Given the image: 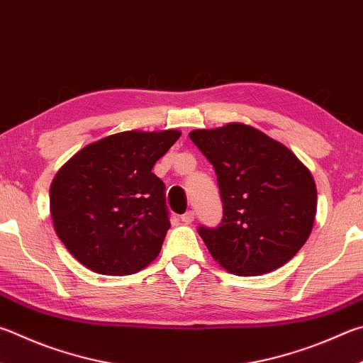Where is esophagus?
Masks as SVG:
<instances>
[{"instance_id":"34e87169","label":"esophagus","mask_w":363,"mask_h":363,"mask_svg":"<svg viewBox=\"0 0 363 363\" xmlns=\"http://www.w3.org/2000/svg\"><path fill=\"white\" fill-rule=\"evenodd\" d=\"M194 219H195V213H194V211H187L186 214L181 216V222L186 223V225H190V223L194 222Z\"/></svg>"}]
</instances>
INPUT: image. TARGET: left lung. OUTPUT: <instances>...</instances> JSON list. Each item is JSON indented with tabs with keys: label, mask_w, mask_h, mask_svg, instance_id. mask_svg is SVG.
I'll list each match as a JSON object with an SVG mask.
<instances>
[{
	"label": "left lung",
	"mask_w": 363,
	"mask_h": 363,
	"mask_svg": "<svg viewBox=\"0 0 363 363\" xmlns=\"http://www.w3.org/2000/svg\"><path fill=\"white\" fill-rule=\"evenodd\" d=\"M189 136L214 167L219 186L222 220L199 227L214 260L236 276L286 265L313 230L318 192L309 169L284 144L249 125Z\"/></svg>",
	"instance_id": "8db88e82"
}]
</instances>
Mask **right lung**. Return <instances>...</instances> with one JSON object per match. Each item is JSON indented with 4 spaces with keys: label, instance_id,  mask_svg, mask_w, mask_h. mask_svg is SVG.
Masks as SVG:
<instances>
[{
    "label": "right lung",
    "instance_id": "1",
    "mask_svg": "<svg viewBox=\"0 0 363 363\" xmlns=\"http://www.w3.org/2000/svg\"><path fill=\"white\" fill-rule=\"evenodd\" d=\"M181 131H122L63 164L50 186L58 238L84 267L100 274L138 273L160 254L169 228L164 184L155 162Z\"/></svg>",
    "mask_w": 363,
    "mask_h": 363
}]
</instances>
